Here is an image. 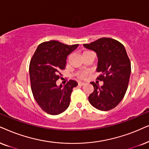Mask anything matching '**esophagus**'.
I'll return each mask as SVG.
<instances>
[{
  "label": "esophagus",
  "instance_id": "1",
  "mask_svg": "<svg viewBox=\"0 0 149 149\" xmlns=\"http://www.w3.org/2000/svg\"><path fill=\"white\" fill-rule=\"evenodd\" d=\"M84 84H85V83H84V82H78V85L79 86H84Z\"/></svg>",
  "mask_w": 149,
  "mask_h": 149
}]
</instances>
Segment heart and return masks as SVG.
<instances>
[{
    "instance_id": "obj_1",
    "label": "heart",
    "mask_w": 149,
    "mask_h": 149,
    "mask_svg": "<svg viewBox=\"0 0 149 149\" xmlns=\"http://www.w3.org/2000/svg\"><path fill=\"white\" fill-rule=\"evenodd\" d=\"M86 73H84V72H82V73H79V74L78 75V76L79 77V78H81V79H82V78H84L86 77Z\"/></svg>"
}]
</instances>
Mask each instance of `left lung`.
<instances>
[{
    "mask_svg": "<svg viewBox=\"0 0 149 149\" xmlns=\"http://www.w3.org/2000/svg\"><path fill=\"white\" fill-rule=\"evenodd\" d=\"M84 47L96 53L98 62L96 71L100 73L97 80L103 85L91 82L93 93L88 101L95 109L109 111L121 102L128 88L131 75V62L124 45L110 38H102Z\"/></svg>",
    "mask_w": 149,
    "mask_h": 149,
    "instance_id": "8db88e82",
    "label": "left lung"
}]
</instances>
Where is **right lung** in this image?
I'll return each mask as SVG.
<instances>
[{"mask_svg": "<svg viewBox=\"0 0 149 149\" xmlns=\"http://www.w3.org/2000/svg\"><path fill=\"white\" fill-rule=\"evenodd\" d=\"M67 45L56 40L41 43L38 46L29 64V76L33 97L44 111L58 115L65 111L70 104L73 88L78 85L70 80L57 86L61 70L65 69L67 56L78 47Z\"/></svg>", "mask_w": 149, "mask_h": 149, "instance_id": "add662e5", "label": "right lung"}]
</instances>
